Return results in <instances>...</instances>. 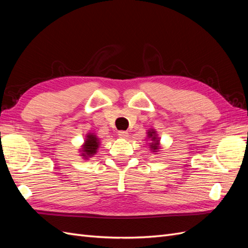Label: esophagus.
<instances>
[{
	"label": "esophagus",
	"mask_w": 248,
	"mask_h": 248,
	"mask_svg": "<svg viewBox=\"0 0 248 248\" xmlns=\"http://www.w3.org/2000/svg\"><path fill=\"white\" fill-rule=\"evenodd\" d=\"M118 137L122 138V139H126L127 137H128V132L124 131V130H120V131H118Z\"/></svg>",
	"instance_id": "34e87169"
}]
</instances>
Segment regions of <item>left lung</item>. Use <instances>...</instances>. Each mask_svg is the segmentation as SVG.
<instances>
[{
    "mask_svg": "<svg viewBox=\"0 0 248 248\" xmlns=\"http://www.w3.org/2000/svg\"><path fill=\"white\" fill-rule=\"evenodd\" d=\"M148 138L151 139L152 142H150V147H151V150H153V152H157V150L159 148V140L156 137V131L151 129L148 131Z\"/></svg>",
    "mask_w": 248,
    "mask_h": 248,
    "instance_id": "8db88e82",
    "label": "left lung"
}]
</instances>
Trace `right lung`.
Wrapping results in <instances>:
<instances>
[{"label": "right lung", "instance_id": "1", "mask_svg": "<svg viewBox=\"0 0 248 248\" xmlns=\"http://www.w3.org/2000/svg\"><path fill=\"white\" fill-rule=\"evenodd\" d=\"M99 146V140L94 136L93 133H88L85 144L82 146L81 156H84L87 159L88 157L93 156L97 152V148Z\"/></svg>", "mask_w": 248, "mask_h": 248}]
</instances>
